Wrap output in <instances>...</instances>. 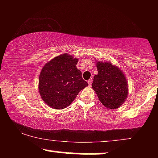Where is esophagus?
I'll return each mask as SVG.
<instances>
[{
  "label": "esophagus",
  "mask_w": 158,
  "mask_h": 158,
  "mask_svg": "<svg viewBox=\"0 0 158 158\" xmlns=\"http://www.w3.org/2000/svg\"><path fill=\"white\" fill-rule=\"evenodd\" d=\"M88 85H89V86H90V85H91V84H92V79H89V80L88 81Z\"/></svg>",
  "instance_id": "34e87169"
}]
</instances>
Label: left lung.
Masks as SVG:
<instances>
[{
  "instance_id": "8db88e82",
  "label": "left lung",
  "mask_w": 158,
  "mask_h": 158,
  "mask_svg": "<svg viewBox=\"0 0 158 158\" xmlns=\"http://www.w3.org/2000/svg\"><path fill=\"white\" fill-rule=\"evenodd\" d=\"M98 74L94 77L92 88L99 101L108 109H117L126 101L128 82L118 67L108 61H97Z\"/></svg>"
}]
</instances>
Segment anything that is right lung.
I'll return each mask as SVG.
<instances>
[{"label": "right lung", "instance_id": "obj_1", "mask_svg": "<svg viewBox=\"0 0 158 158\" xmlns=\"http://www.w3.org/2000/svg\"><path fill=\"white\" fill-rule=\"evenodd\" d=\"M78 59L61 54L46 63L41 69L39 90L44 102L55 109L70 106L79 91L88 85L77 68Z\"/></svg>", "mask_w": 158, "mask_h": 158}]
</instances>
